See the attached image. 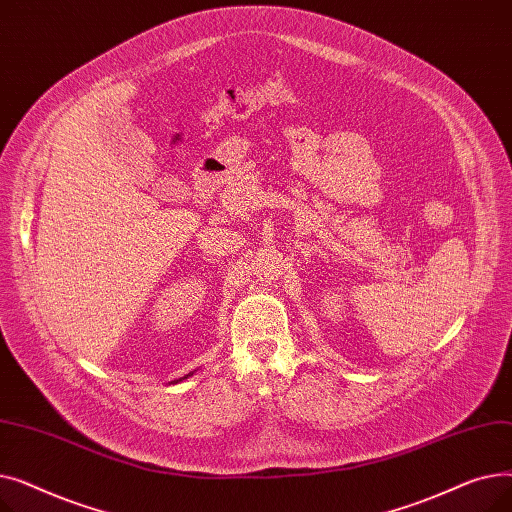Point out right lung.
I'll list each match as a JSON object with an SVG mask.
<instances>
[{
    "label": "right lung",
    "mask_w": 512,
    "mask_h": 512,
    "mask_svg": "<svg viewBox=\"0 0 512 512\" xmlns=\"http://www.w3.org/2000/svg\"><path fill=\"white\" fill-rule=\"evenodd\" d=\"M193 373H188V375H184V378H180V380H174V384H178V382H182V380H186V378H191Z\"/></svg>",
    "instance_id": "right-lung-1"
}]
</instances>
